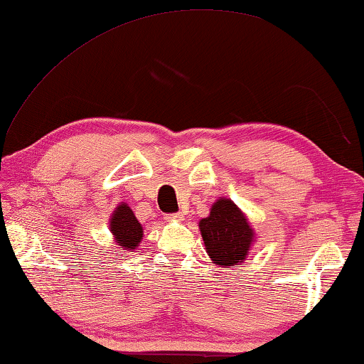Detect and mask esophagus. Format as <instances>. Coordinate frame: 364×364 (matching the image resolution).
<instances>
[{
	"label": "esophagus",
	"mask_w": 364,
	"mask_h": 364,
	"mask_svg": "<svg viewBox=\"0 0 364 364\" xmlns=\"http://www.w3.org/2000/svg\"><path fill=\"white\" fill-rule=\"evenodd\" d=\"M166 218H168L170 222H181V220H183V213H181V212L171 213V215H168Z\"/></svg>",
	"instance_id": "34e87169"
}]
</instances>
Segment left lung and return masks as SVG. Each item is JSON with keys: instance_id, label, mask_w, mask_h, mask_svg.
<instances>
[{"instance_id": "1", "label": "left lung", "mask_w": 364, "mask_h": 364, "mask_svg": "<svg viewBox=\"0 0 364 364\" xmlns=\"http://www.w3.org/2000/svg\"><path fill=\"white\" fill-rule=\"evenodd\" d=\"M204 246L210 261L218 267H238L255 245L256 232L246 213L232 199L220 198L209 215L199 220Z\"/></svg>"}]
</instances>
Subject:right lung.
<instances>
[{
	"label": "right lung",
	"mask_w": 364,
	"mask_h": 364,
	"mask_svg": "<svg viewBox=\"0 0 364 364\" xmlns=\"http://www.w3.org/2000/svg\"><path fill=\"white\" fill-rule=\"evenodd\" d=\"M108 227L117 247H121L126 252L137 250L142 241L144 228L128 204L119 203L114 207Z\"/></svg>",
	"instance_id": "right-lung-1"
}]
</instances>
